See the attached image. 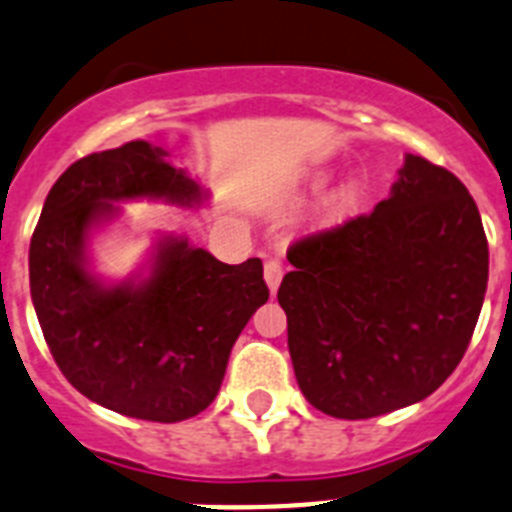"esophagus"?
Masks as SVG:
<instances>
[{
    "instance_id": "esophagus-1",
    "label": "esophagus",
    "mask_w": 512,
    "mask_h": 512,
    "mask_svg": "<svg viewBox=\"0 0 512 512\" xmlns=\"http://www.w3.org/2000/svg\"><path fill=\"white\" fill-rule=\"evenodd\" d=\"M281 276H284V264H281L279 259H269V261H266V264H264V279H266V284H269L271 294H274L276 289H279Z\"/></svg>"
}]
</instances>
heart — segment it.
Returning <instances> with one entry per match:
<instances>
[{
    "instance_id": "heart-1",
    "label": "heart",
    "mask_w": 512,
    "mask_h": 512,
    "mask_svg": "<svg viewBox=\"0 0 512 512\" xmlns=\"http://www.w3.org/2000/svg\"><path fill=\"white\" fill-rule=\"evenodd\" d=\"M360 198H363V187H360V182H348V185H342L340 190L332 195V208L342 213V210L355 208Z\"/></svg>"
}]
</instances>
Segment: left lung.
Masks as SVG:
<instances>
[{"instance_id": "8db88e82", "label": "left lung", "mask_w": 512, "mask_h": 512, "mask_svg": "<svg viewBox=\"0 0 512 512\" xmlns=\"http://www.w3.org/2000/svg\"><path fill=\"white\" fill-rule=\"evenodd\" d=\"M279 304L304 398L335 419H373L447 381L487 289V238L467 187L406 154L391 198L294 241Z\"/></svg>"}]
</instances>
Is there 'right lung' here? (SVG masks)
Wrapping results in <instances>:
<instances>
[{
    "instance_id": "right-lung-1",
    "label": "right lung",
    "mask_w": 512,
    "mask_h": 512,
    "mask_svg": "<svg viewBox=\"0 0 512 512\" xmlns=\"http://www.w3.org/2000/svg\"><path fill=\"white\" fill-rule=\"evenodd\" d=\"M162 147L129 142L88 154L58 177L30 241V292L60 373L131 419L198 416L223 383L233 342L269 299L259 259L223 264L185 238H162L149 279L106 287L86 266L96 223L119 200L200 203L195 180Z\"/></svg>"
}]
</instances>
